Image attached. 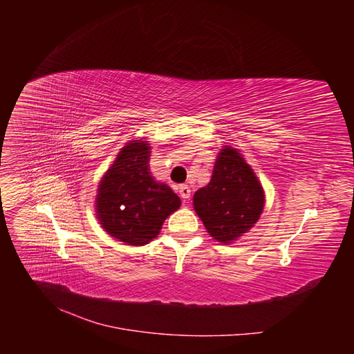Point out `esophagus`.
Returning <instances> with one entry per match:
<instances>
[{
    "label": "esophagus",
    "mask_w": 354,
    "mask_h": 354,
    "mask_svg": "<svg viewBox=\"0 0 354 354\" xmlns=\"http://www.w3.org/2000/svg\"><path fill=\"white\" fill-rule=\"evenodd\" d=\"M178 194H180L181 198H183V201H189V198H190V187L187 185H181L178 187Z\"/></svg>",
    "instance_id": "34e87169"
}]
</instances>
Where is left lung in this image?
<instances>
[{"instance_id": "obj_1", "label": "left lung", "mask_w": 354, "mask_h": 354, "mask_svg": "<svg viewBox=\"0 0 354 354\" xmlns=\"http://www.w3.org/2000/svg\"><path fill=\"white\" fill-rule=\"evenodd\" d=\"M266 194L243 155L223 146L205 187L194 195V208L209 236L224 245L238 241L260 220Z\"/></svg>"}]
</instances>
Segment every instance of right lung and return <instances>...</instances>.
I'll return each instance as SVG.
<instances>
[{
    "mask_svg": "<svg viewBox=\"0 0 354 354\" xmlns=\"http://www.w3.org/2000/svg\"><path fill=\"white\" fill-rule=\"evenodd\" d=\"M151 143L128 142L102 177L95 195V216L104 232L127 245L142 246L155 238L168 216L181 205L168 185L149 168Z\"/></svg>",
    "mask_w": 354,
    "mask_h": 354,
    "instance_id": "right-lung-1",
    "label": "right lung"
}]
</instances>
